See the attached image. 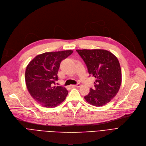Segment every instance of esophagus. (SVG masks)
Wrapping results in <instances>:
<instances>
[{
    "label": "esophagus",
    "mask_w": 146,
    "mask_h": 146,
    "mask_svg": "<svg viewBox=\"0 0 146 146\" xmlns=\"http://www.w3.org/2000/svg\"><path fill=\"white\" fill-rule=\"evenodd\" d=\"M80 87V84H77L76 85H71V88H75V87Z\"/></svg>",
    "instance_id": "1"
}]
</instances>
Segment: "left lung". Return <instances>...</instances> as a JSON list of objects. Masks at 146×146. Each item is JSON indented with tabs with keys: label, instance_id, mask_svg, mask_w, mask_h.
Segmentation results:
<instances>
[{
	"label": "left lung",
	"instance_id": "1",
	"mask_svg": "<svg viewBox=\"0 0 146 146\" xmlns=\"http://www.w3.org/2000/svg\"><path fill=\"white\" fill-rule=\"evenodd\" d=\"M86 64L90 76L96 78L95 88L84 98L89 104L101 107L111 101L119 91L121 84V67L117 58L104 49H77Z\"/></svg>",
	"mask_w": 146,
	"mask_h": 146
}]
</instances>
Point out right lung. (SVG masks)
<instances>
[{"label":"right lung","mask_w":146,"mask_h":146,"mask_svg":"<svg viewBox=\"0 0 146 146\" xmlns=\"http://www.w3.org/2000/svg\"><path fill=\"white\" fill-rule=\"evenodd\" d=\"M73 50L45 52L34 58L27 66L25 82L32 97L43 107L54 108L65 100L68 91L62 86H54L63 59Z\"/></svg>","instance_id":"obj_1"}]
</instances>
